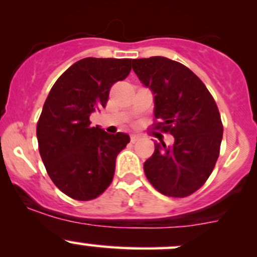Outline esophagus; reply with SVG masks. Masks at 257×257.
I'll return each mask as SVG.
<instances>
[{"label": "esophagus", "mask_w": 257, "mask_h": 257, "mask_svg": "<svg viewBox=\"0 0 257 257\" xmlns=\"http://www.w3.org/2000/svg\"><path fill=\"white\" fill-rule=\"evenodd\" d=\"M139 139H141V137L137 136V134H133V136H131V142H132V143H136V142H138Z\"/></svg>", "instance_id": "34e87169"}]
</instances>
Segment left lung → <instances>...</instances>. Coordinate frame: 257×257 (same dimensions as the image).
<instances>
[{
  "label": "left lung",
  "mask_w": 257,
  "mask_h": 257,
  "mask_svg": "<svg viewBox=\"0 0 257 257\" xmlns=\"http://www.w3.org/2000/svg\"><path fill=\"white\" fill-rule=\"evenodd\" d=\"M133 71L154 93V123L175 142L155 143L144 163L149 183L163 195L185 198L214 170L222 139L221 116L211 93L188 67L165 57L133 59Z\"/></svg>",
  "instance_id": "obj_1"
}]
</instances>
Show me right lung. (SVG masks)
I'll use <instances>...</instances> for the list:
<instances>
[{
	"label": "right lung",
	"mask_w": 257,
	"mask_h": 257,
	"mask_svg": "<svg viewBox=\"0 0 257 257\" xmlns=\"http://www.w3.org/2000/svg\"><path fill=\"white\" fill-rule=\"evenodd\" d=\"M132 71L129 58H83L52 87L37 123L38 150L49 178L69 198H98L112 183L128 134H108L89 115L107 105L110 88Z\"/></svg>",
	"instance_id": "obj_1"
}]
</instances>
